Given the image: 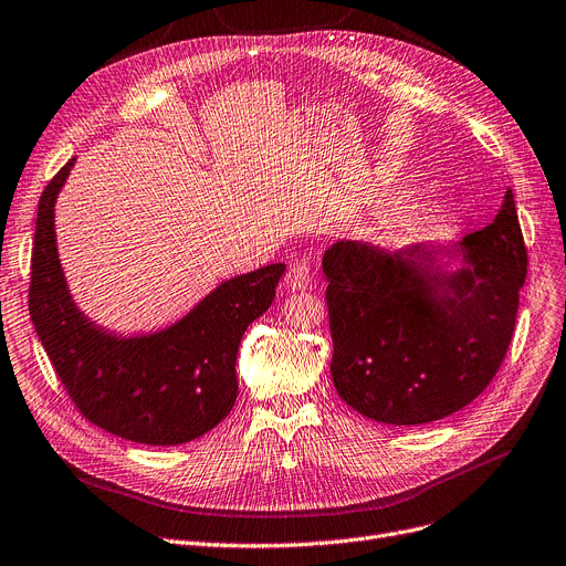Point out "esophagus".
<instances>
[{
	"label": "esophagus",
	"instance_id": "34e87169",
	"mask_svg": "<svg viewBox=\"0 0 566 566\" xmlns=\"http://www.w3.org/2000/svg\"><path fill=\"white\" fill-rule=\"evenodd\" d=\"M310 280H312L310 263L307 261H298V263H293L289 268V273L284 277V284H286L289 291H305L310 286Z\"/></svg>",
	"mask_w": 566,
	"mask_h": 566
}]
</instances>
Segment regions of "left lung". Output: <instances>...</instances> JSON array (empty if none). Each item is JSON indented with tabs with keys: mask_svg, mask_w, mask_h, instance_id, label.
Instances as JSON below:
<instances>
[{
	"mask_svg": "<svg viewBox=\"0 0 566 566\" xmlns=\"http://www.w3.org/2000/svg\"><path fill=\"white\" fill-rule=\"evenodd\" d=\"M337 396L386 426H423L470 405L500 370L527 275L511 189L458 242L386 250L337 240L324 254Z\"/></svg>",
	"mask_w": 566,
	"mask_h": 566,
	"instance_id": "1",
	"label": "left lung"
}]
</instances>
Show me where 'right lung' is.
<instances>
[{"label": "right lung", "mask_w": 566, "mask_h": 566, "mask_svg": "<svg viewBox=\"0 0 566 566\" xmlns=\"http://www.w3.org/2000/svg\"><path fill=\"white\" fill-rule=\"evenodd\" d=\"M76 159L41 193L30 314L43 349L87 421L136 444L178 447L222 423L238 398L240 339L273 305L284 263L219 282L178 322L117 333L90 318L69 289L55 203Z\"/></svg>", "instance_id": "right-lung-1"}]
</instances>
